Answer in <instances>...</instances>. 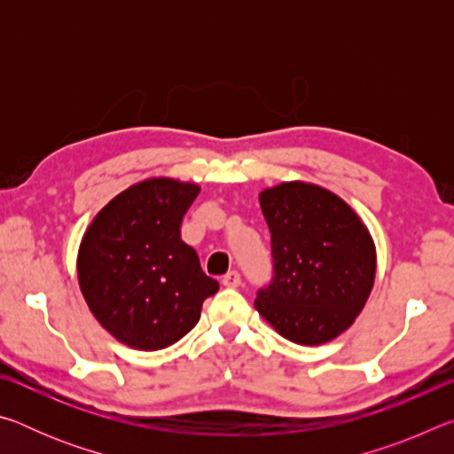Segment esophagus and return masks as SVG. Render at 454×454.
<instances>
[{
    "instance_id": "esophagus-1",
    "label": "esophagus",
    "mask_w": 454,
    "mask_h": 454,
    "mask_svg": "<svg viewBox=\"0 0 454 454\" xmlns=\"http://www.w3.org/2000/svg\"><path fill=\"white\" fill-rule=\"evenodd\" d=\"M222 284H224V286H228V288L240 286V274H238L236 270L226 272L224 276H222Z\"/></svg>"
}]
</instances>
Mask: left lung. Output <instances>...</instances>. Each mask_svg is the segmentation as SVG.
<instances>
[{
  "mask_svg": "<svg viewBox=\"0 0 454 454\" xmlns=\"http://www.w3.org/2000/svg\"><path fill=\"white\" fill-rule=\"evenodd\" d=\"M270 230L272 280L254 306L284 338L317 347L344 333L371 294L374 242L344 200L286 182L260 194Z\"/></svg>",
  "mask_w": 454,
  "mask_h": 454,
  "instance_id": "left-lung-1",
  "label": "left lung"
}]
</instances>
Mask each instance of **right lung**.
<instances>
[{"label": "right lung", "instance_id": "1", "mask_svg": "<svg viewBox=\"0 0 454 454\" xmlns=\"http://www.w3.org/2000/svg\"><path fill=\"white\" fill-rule=\"evenodd\" d=\"M198 192L196 184L144 180L114 198L83 236L82 294L99 325L128 347L160 350L178 342L218 292L180 234Z\"/></svg>", "mask_w": 454, "mask_h": 454}]
</instances>
